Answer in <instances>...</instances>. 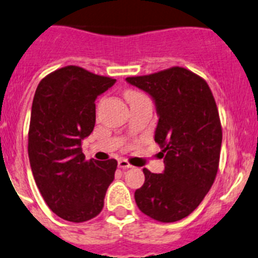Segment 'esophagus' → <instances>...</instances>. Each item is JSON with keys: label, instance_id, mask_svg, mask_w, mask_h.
I'll use <instances>...</instances> for the list:
<instances>
[{"label": "esophagus", "instance_id": "34e87169", "mask_svg": "<svg viewBox=\"0 0 258 258\" xmlns=\"http://www.w3.org/2000/svg\"><path fill=\"white\" fill-rule=\"evenodd\" d=\"M118 167L123 168V170H126V168H132L133 166L126 161V160H119L118 161Z\"/></svg>", "mask_w": 258, "mask_h": 258}]
</instances>
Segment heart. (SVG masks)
I'll list each match as a JSON object with an SVG mask.
<instances>
[{"label": "heart", "mask_w": 258, "mask_h": 258, "mask_svg": "<svg viewBox=\"0 0 258 258\" xmlns=\"http://www.w3.org/2000/svg\"><path fill=\"white\" fill-rule=\"evenodd\" d=\"M126 99H128V102L130 103V102H133V101H135V99H139V98H144V96L143 93H140V92H137V91H128V92H126Z\"/></svg>", "instance_id": "heart-1"}]
</instances>
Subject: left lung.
I'll use <instances>...</instances> for the list:
<instances>
[{
  "mask_svg": "<svg viewBox=\"0 0 258 258\" xmlns=\"http://www.w3.org/2000/svg\"><path fill=\"white\" fill-rule=\"evenodd\" d=\"M125 81L154 101L159 117L155 141L165 163L162 173L144 168L137 206L161 223L181 220L201 204L218 172L223 133L215 99L207 82L183 68Z\"/></svg>",
  "mask_w": 258,
  "mask_h": 258,
  "instance_id": "8db88e82",
  "label": "left lung"
}]
</instances>
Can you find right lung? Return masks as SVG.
<instances>
[{"label":"right lung","mask_w":258,"mask_h":258,"mask_svg":"<svg viewBox=\"0 0 258 258\" xmlns=\"http://www.w3.org/2000/svg\"><path fill=\"white\" fill-rule=\"evenodd\" d=\"M117 80L66 66L44 77L33 98L28 155L44 201L63 220L84 223L103 209L117 161L90 160L82 140L96 123L97 97Z\"/></svg>","instance_id":"add662e5"}]
</instances>
